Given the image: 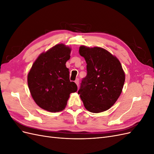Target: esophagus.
Here are the masks:
<instances>
[{
    "label": "esophagus",
    "instance_id": "esophagus-1",
    "mask_svg": "<svg viewBox=\"0 0 154 154\" xmlns=\"http://www.w3.org/2000/svg\"><path fill=\"white\" fill-rule=\"evenodd\" d=\"M75 83H76V84L77 85V86L78 87V86H79V79H78V78L76 79V80H75Z\"/></svg>",
    "mask_w": 154,
    "mask_h": 154
}]
</instances>
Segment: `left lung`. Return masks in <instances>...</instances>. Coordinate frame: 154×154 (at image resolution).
I'll use <instances>...</instances> for the list:
<instances>
[{
  "label": "left lung",
  "instance_id": "left-lung-1",
  "mask_svg": "<svg viewBox=\"0 0 154 154\" xmlns=\"http://www.w3.org/2000/svg\"><path fill=\"white\" fill-rule=\"evenodd\" d=\"M80 54L87 63V76L78 94L85 109L99 113L109 109L122 92L125 75L119 60L105 49L80 46Z\"/></svg>",
  "mask_w": 154,
  "mask_h": 154
}]
</instances>
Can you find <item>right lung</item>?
Wrapping results in <instances>:
<instances>
[{
  "mask_svg": "<svg viewBox=\"0 0 154 154\" xmlns=\"http://www.w3.org/2000/svg\"><path fill=\"white\" fill-rule=\"evenodd\" d=\"M71 49L57 44L39 55L27 75L32 97L40 108L51 112L65 109L71 93L77 91L75 83L69 80L66 63Z\"/></svg>",
  "mask_w": 154,
  "mask_h": 154,
  "instance_id": "1",
  "label": "right lung"
}]
</instances>
